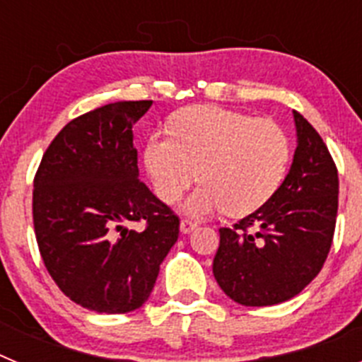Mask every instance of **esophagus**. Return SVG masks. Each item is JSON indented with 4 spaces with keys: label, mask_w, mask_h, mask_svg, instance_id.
Returning a JSON list of instances; mask_svg holds the SVG:
<instances>
[{
    "label": "esophagus",
    "mask_w": 362,
    "mask_h": 362,
    "mask_svg": "<svg viewBox=\"0 0 362 362\" xmlns=\"http://www.w3.org/2000/svg\"><path fill=\"white\" fill-rule=\"evenodd\" d=\"M179 228H181V232L183 233H190L192 230L197 228V221L185 217V219H181V225H179Z\"/></svg>",
    "instance_id": "1"
}]
</instances>
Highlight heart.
I'll return each instance as SVG.
<instances>
[{
  "label": "heart",
  "instance_id": "heart-1",
  "mask_svg": "<svg viewBox=\"0 0 362 362\" xmlns=\"http://www.w3.org/2000/svg\"><path fill=\"white\" fill-rule=\"evenodd\" d=\"M143 158L163 203L181 199L199 174L203 185L185 204L188 214L225 210L245 217L276 196L288 172L292 143L276 121L194 105L175 112L170 134L148 137Z\"/></svg>",
  "mask_w": 362,
  "mask_h": 362
}]
</instances>
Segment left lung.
<instances>
[{
	"label": "left lung",
	"mask_w": 362,
	"mask_h": 362,
	"mask_svg": "<svg viewBox=\"0 0 362 362\" xmlns=\"http://www.w3.org/2000/svg\"><path fill=\"white\" fill-rule=\"evenodd\" d=\"M297 148L283 185L264 206L219 228L214 277L243 306L300 293L321 272L335 232L337 166L317 130L293 110Z\"/></svg>",
	"instance_id": "left-lung-1"
}]
</instances>
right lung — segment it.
Instances as JSON below:
<instances>
[{"instance_id": "obj_1", "label": "right lung", "mask_w": 362, "mask_h": 362, "mask_svg": "<svg viewBox=\"0 0 362 362\" xmlns=\"http://www.w3.org/2000/svg\"><path fill=\"white\" fill-rule=\"evenodd\" d=\"M152 101H117L66 123L34 177L32 217L45 267L63 293L98 313L145 305L179 217L139 181L132 127ZM144 221L143 230L126 223Z\"/></svg>"}]
</instances>
